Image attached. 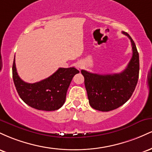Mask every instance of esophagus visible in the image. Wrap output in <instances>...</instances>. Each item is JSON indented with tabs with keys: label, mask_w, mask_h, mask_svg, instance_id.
I'll return each instance as SVG.
<instances>
[{
	"label": "esophagus",
	"mask_w": 152,
	"mask_h": 152,
	"mask_svg": "<svg viewBox=\"0 0 152 152\" xmlns=\"http://www.w3.org/2000/svg\"><path fill=\"white\" fill-rule=\"evenodd\" d=\"M76 67H77L78 69H81V64H78V65H77V66H76Z\"/></svg>",
	"instance_id": "34e87169"
}]
</instances>
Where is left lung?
Returning a JSON list of instances; mask_svg holds the SVG:
<instances>
[{
    "label": "left lung",
    "mask_w": 152,
    "mask_h": 152,
    "mask_svg": "<svg viewBox=\"0 0 152 152\" xmlns=\"http://www.w3.org/2000/svg\"><path fill=\"white\" fill-rule=\"evenodd\" d=\"M132 57L126 68L119 74H98L81 70L90 106L96 110L109 111L124 104L134 91L139 73V57L131 36Z\"/></svg>",
    "instance_id": "8db88e82"
}]
</instances>
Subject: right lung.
<instances>
[{
  "mask_svg": "<svg viewBox=\"0 0 152 152\" xmlns=\"http://www.w3.org/2000/svg\"><path fill=\"white\" fill-rule=\"evenodd\" d=\"M13 79L20 99L31 107L42 111L60 109L66 101V92L74 75L79 71L74 67L59 68L47 78L34 83H26L19 77L13 60Z\"/></svg>",
  "mask_w": 152,
  "mask_h": 152,
  "instance_id": "right-lung-1",
  "label": "right lung"
}]
</instances>
